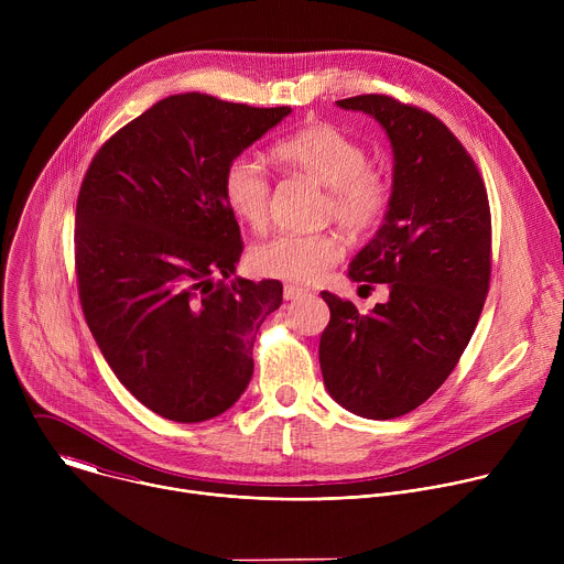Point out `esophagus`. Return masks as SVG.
Here are the masks:
<instances>
[{"label": "esophagus", "mask_w": 564, "mask_h": 564, "mask_svg": "<svg viewBox=\"0 0 564 564\" xmlns=\"http://www.w3.org/2000/svg\"><path fill=\"white\" fill-rule=\"evenodd\" d=\"M307 288H301V285H285L283 288V296H285V301H294V299H303V296H307Z\"/></svg>", "instance_id": "obj_1"}]
</instances>
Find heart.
<instances>
[{
	"label": "heart",
	"instance_id": "heart-1",
	"mask_svg": "<svg viewBox=\"0 0 564 564\" xmlns=\"http://www.w3.org/2000/svg\"><path fill=\"white\" fill-rule=\"evenodd\" d=\"M274 158L321 187L326 200L321 216L333 218L344 231L359 236L372 229L390 200L383 174L368 167V151L341 129L314 122L279 140ZM223 194L229 212L252 229H261L270 212V176L259 158L240 153L223 174ZM341 259L339 238L321 234H276L250 252L252 268L272 279L310 283Z\"/></svg>",
	"mask_w": 564,
	"mask_h": 564
}]
</instances>
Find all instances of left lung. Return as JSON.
I'll list each match as a JSON object with an SVG mask.
<instances>
[{"label":"left lung","mask_w":564,"mask_h":564,"mask_svg":"<svg viewBox=\"0 0 564 564\" xmlns=\"http://www.w3.org/2000/svg\"><path fill=\"white\" fill-rule=\"evenodd\" d=\"M372 116L392 147L388 212L352 259L357 283H388V301L359 314L321 292L330 324L318 364L330 397L366 420L422 406L468 346L491 279V212L473 158L433 113L388 96L337 100Z\"/></svg>","instance_id":"left-lung-1"}]
</instances>
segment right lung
<instances>
[{
  "instance_id": "obj_1",
  "label": "right lung",
  "mask_w": 564,
  "mask_h": 564,
  "mask_svg": "<svg viewBox=\"0 0 564 564\" xmlns=\"http://www.w3.org/2000/svg\"><path fill=\"white\" fill-rule=\"evenodd\" d=\"M290 113L170 96L100 147L79 187V303L120 383L160 417L212 420L252 379L254 339L283 285L234 276L243 240L223 174Z\"/></svg>"
}]
</instances>
